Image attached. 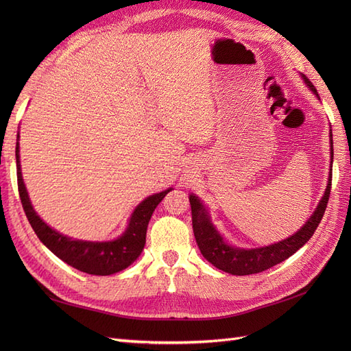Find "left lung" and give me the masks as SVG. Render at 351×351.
<instances>
[{
  "mask_svg": "<svg viewBox=\"0 0 351 351\" xmlns=\"http://www.w3.org/2000/svg\"><path fill=\"white\" fill-rule=\"evenodd\" d=\"M302 79L304 84L309 88L315 97L321 101L319 95H317L313 84L309 82L306 76L302 74ZM332 130L329 129V174L326 189L319 200V204L315 208L313 214L307 219L303 227L297 230L293 236L287 237L284 240H280L277 243L268 244V246L262 247H252L244 249L237 247L230 244L224 236L221 234L218 228L212 222L209 209L205 206L202 199L196 196L195 193L189 195L190 206H192V224H193V232L195 239L199 246L200 253L204 254V258L214 265L215 268L228 272L231 275H250L258 274L265 269L272 268L274 265H277L285 259H289L291 254H294L302 246L309 241V239L313 236L315 230L319 226V222L325 214L326 204L329 199V192H331V180H332V159H334V149H332Z\"/></svg>",
  "mask_w": 351,
  "mask_h": 351,
  "instance_id": "obj_1",
  "label": "left lung"
}]
</instances>
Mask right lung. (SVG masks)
<instances>
[{"mask_svg":"<svg viewBox=\"0 0 351 351\" xmlns=\"http://www.w3.org/2000/svg\"><path fill=\"white\" fill-rule=\"evenodd\" d=\"M19 139L20 136L17 133L16 164L19 193L20 199H22V205L26 212V217L39 240L44 243L57 258H60L62 262H66L70 267L76 268L82 272L92 275H111L129 268L130 265L141 256V253L145 247L147 224H149L155 208L159 205V202L165 197L167 193L171 192L173 187H168L162 190V192L145 197L141 204L133 209L125 230L123 231V234L117 239L105 241L73 239L49 227L34 209L26 184L23 182L22 165H20Z\"/></svg>","mask_w":351,"mask_h":351,"instance_id":"right-lung-1","label":"right lung"}]
</instances>
